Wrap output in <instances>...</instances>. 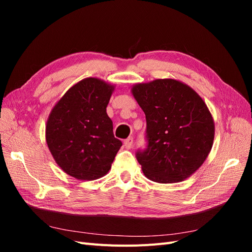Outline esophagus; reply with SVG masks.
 Listing matches in <instances>:
<instances>
[{
    "mask_svg": "<svg viewBox=\"0 0 252 252\" xmlns=\"http://www.w3.org/2000/svg\"><path fill=\"white\" fill-rule=\"evenodd\" d=\"M124 146L126 149H131L133 146V139L132 138H128L124 141Z\"/></svg>",
    "mask_w": 252,
    "mask_h": 252,
    "instance_id": "obj_1",
    "label": "esophagus"
}]
</instances>
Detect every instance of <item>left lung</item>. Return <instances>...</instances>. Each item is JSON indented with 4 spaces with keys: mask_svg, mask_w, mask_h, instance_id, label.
Returning a JSON list of instances; mask_svg holds the SVG:
<instances>
[{
    "mask_svg": "<svg viewBox=\"0 0 252 252\" xmlns=\"http://www.w3.org/2000/svg\"><path fill=\"white\" fill-rule=\"evenodd\" d=\"M131 94L147 122L148 147L136 152L145 177L162 184L191 177L215 140V121L203 98L175 79L136 83Z\"/></svg>",
    "mask_w": 252,
    "mask_h": 252,
    "instance_id": "obj_1",
    "label": "left lung"
}]
</instances>
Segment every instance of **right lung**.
<instances>
[{"label":"right lung","instance_id":"1","mask_svg":"<svg viewBox=\"0 0 252 252\" xmlns=\"http://www.w3.org/2000/svg\"><path fill=\"white\" fill-rule=\"evenodd\" d=\"M114 88L101 79H83L49 113L45 129L47 146L60 168L74 179L104 177L122 146L106 112Z\"/></svg>","mask_w":252,"mask_h":252}]
</instances>
